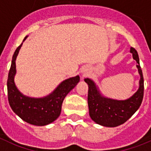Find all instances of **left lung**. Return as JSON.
<instances>
[{
    "label": "left lung",
    "mask_w": 151,
    "mask_h": 151,
    "mask_svg": "<svg viewBox=\"0 0 151 151\" xmlns=\"http://www.w3.org/2000/svg\"><path fill=\"white\" fill-rule=\"evenodd\" d=\"M130 52L133 58L137 62V68L140 75V88L132 97L127 100L118 101L102 97L97 91L96 85L89 78H86L85 82L88 84V106L89 116L93 121L105 127H114L121 125L134 115L144 98V76L140 65L139 56L135 48L131 47Z\"/></svg>",
    "instance_id": "8db88e82"
}]
</instances>
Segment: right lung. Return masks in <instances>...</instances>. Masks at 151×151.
Instances as JSON below:
<instances>
[{"instance_id": "right-lung-1", "label": "right lung", "mask_w": 151, "mask_h": 151, "mask_svg": "<svg viewBox=\"0 0 151 151\" xmlns=\"http://www.w3.org/2000/svg\"><path fill=\"white\" fill-rule=\"evenodd\" d=\"M22 45L17 47L14 53L8 73L7 86L10 106L19 117L30 124L47 125L59 116L65 97L79 82V77L77 76L63 81L52 94L45 98L33 99L24 96L17 90L14 82L16 73L15 60Z\"/></svg>"}]
</instances>
